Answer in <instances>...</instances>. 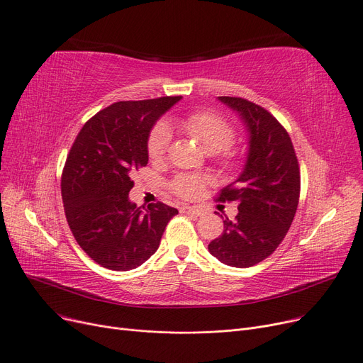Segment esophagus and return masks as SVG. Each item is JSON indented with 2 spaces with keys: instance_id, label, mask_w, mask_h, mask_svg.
<instances>
[{
  "instance_id": "esophagus-1",
  "label": "esophagus",
  "mask_w": 363,
  "mask_h": 363,
  "mask_svg": "<svg viewBox=\"0 0 363 363\" xmlns=\"http://www.w3.org/2000/svg\"><path fill=\"white\" fill-rule=\"evenodd\" d=\"M179 212L184 215H193V216H200L203 215V211L199 207H193V206H182L179 208Z\"/></svg>"
}]
</instances>
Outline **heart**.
Wrapping results in <instances>:
<instances>
[{
	"label": "heart",
	"mask_w": 363,
	"mask_h": 363,
	"mask_svg": "<svg viewBox=\"0 0 363 363\" xmlns=\"http://www.w3.org/2000/svg\"><path fill=\"white\" fill-rule=\"evenodd\" d=\"M181 129L191 135L207 152L219 156L223 166L234 167L240 162V152L231 144L235 138L234 125L225 118L212 111H193L179 121ZM170 143V133L164 125H157L151 129L147 140V152L152 162L162 160ZM208 184L207 177L179 175L172 182V189L177 196L185 200L199 197L203 188Z\"/></svg>",
	"instance_id": "heart-1"
}]
</instances>
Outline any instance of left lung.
Wrapping results in <instances>:
<instances>
[{"instance_id":"1","label":"left lung","mask_w":363,"mask_h":363,"mask_svg":"<svg viewBox=\"0 0 363 363\" xmlns=\"http://www.w3.org/2000/svg\"><path fill=\"white\" fill-rule=\"evenodd\" d=\"M234 108L250 132L247 163L218 201H235L238 215L223 219V233L208 244L218 260L250 268L271 256L287 235L300 199V166L285 129L262 106L241 97H219Z\"/></svg>"}]
</instances>
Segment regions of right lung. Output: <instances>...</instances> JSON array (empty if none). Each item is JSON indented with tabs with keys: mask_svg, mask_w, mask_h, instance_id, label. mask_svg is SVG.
Returning <instances> with one entry per match:
<instances>
[{
	"mask_svg": "<svg viewBox=\"0 0 363 363\" xmlns=\"http://www.w3.org/2000/svg\"><path fill=\"white\" fill-rule=\"evenodd\" d=\"M181 100L160 97L119 101L100 110L76 137L62 174V199L70 231L103 268L129 271L159 249L175 207L129 201L130 175L148 163L152 125Z\"/></svg>",
	"mask_w": 363,
	"mask_h": 363,
	"instance_id": "add662e5",
	"label": "right lung"
}]
</instances>
